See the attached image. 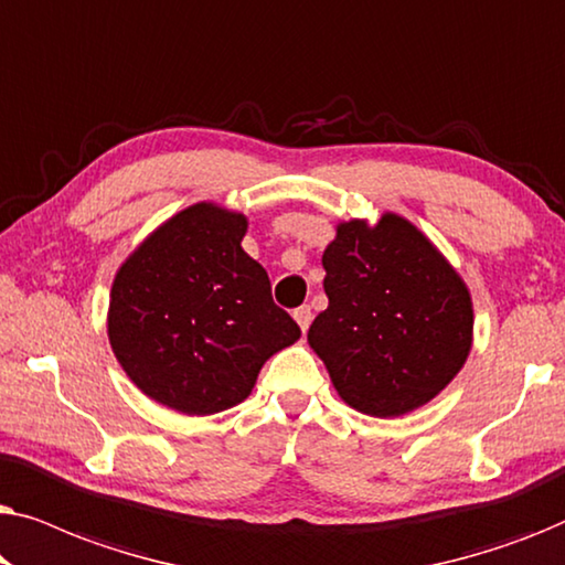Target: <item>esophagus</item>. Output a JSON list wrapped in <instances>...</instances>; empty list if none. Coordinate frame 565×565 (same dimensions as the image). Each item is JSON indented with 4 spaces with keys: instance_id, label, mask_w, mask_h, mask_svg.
Segmentation results:
<instances>
[{
    "instance_id": "1",
    "label": "esophagus",
    "mask_w": 565,
    "mask_h": 565,
    "mask_svg": "<svg viewBox=\"0 0 565 565\" xmlns=\"http://www.w3.org/2000/svg\"><path fill=\"white\" fill-rule=\"evenodd\" d=\"M292 319L298 321V327H300V331H308V327H311V321H313V311H311V306H300V308H296V311H292Z\"/></svg>"
}]
</instances>
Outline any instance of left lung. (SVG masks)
<instances>
[{
  "mask_svg": "<svg viewBox=\"0 0 565 565\" xmlns=\"http://www.w3.org/2000/svg\"><path fill=\"white\" fill-rule=\"evenodd\" d=\"M329 308L308 329L344 404L401 416L437 396L473 344L462 277L414 223L383 213L375 226L339 223L323 249Z\"/></svg>",
  "mask_w": 565,
  "mask_h": 565,
  "instance_id": "1",
  "label": "left lung"
}]
</instances>
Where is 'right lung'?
I'll return each mask as SVG.
<instances>
[{"label":"right lung","mask_w":565,"mask_h":565,"mask_svg":"<svg viewBox=\"0 0 565 565\" xmlns=\"http://www.w3.org/2000/svg\"><path fill=\"white\" fill-rule=\"evenodd\" d=\"M246 215L195 203L138 244L110 290L107 337L146 396L188 416L249 396L300 327L275 306L269 277L242 249Z\"/></svg>","instance_id":"1"}]
</instances>
